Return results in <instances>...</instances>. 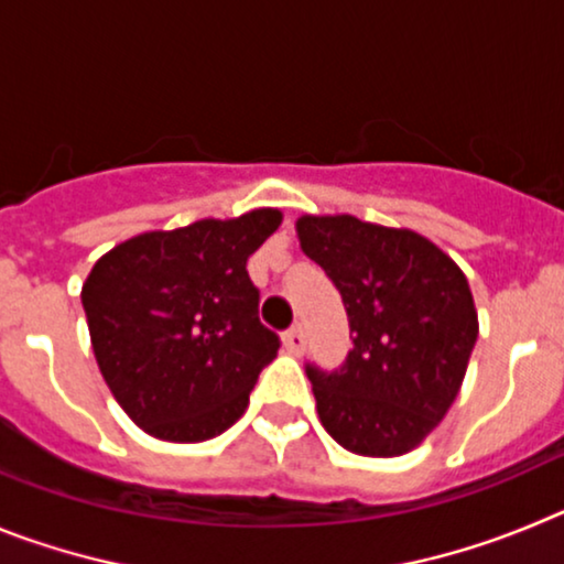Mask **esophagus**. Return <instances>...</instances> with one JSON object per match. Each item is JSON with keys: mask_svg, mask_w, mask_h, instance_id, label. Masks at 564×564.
Wrapping results in <instances>:
<instances>
[{"mask_svg": "<svg viewBox=\"0 0 564 564\" xmlns=\"http://www.w3.org/2000/svg\"><path fill=\"white\" fill-rule=\"evenodd\" d=\"M282 341H285L291 356H302V350H305V330H302V325H293L291 330L282 336Z\"/></svg>", "mask_w": 564, "mask_h": 564, "instance_id": "1", "label": "esophagus"}]
</instances>
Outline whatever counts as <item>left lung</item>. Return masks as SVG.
<instances>
[{"label": "left lung", "instance_id": "1", "mask_svg": "<svg viewBox=\"0 0 564 564\" xmlns=\"http://www.w3.org/2000/svg\"><path fill=\"white\" fill-rule=\"evenodd\" d=\"M296 234L341 293L352 333L338 370L307 364L318 421L347 452L406 455L446 417L475 350L466 273L421 234L352 214H305Z\"/></svg>", "mask_w": 564, "mask_h": 564}]
</instances>
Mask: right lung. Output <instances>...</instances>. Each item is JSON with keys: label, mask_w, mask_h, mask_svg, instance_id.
Listing matches in <instances>:
<instances>
[{"label": "right lung", "mask_w": 564, "mask_h": 564, "mask_svg": "<svg viewBox=\"0 0 564 564\" xmlns=\"http://www.w3.org/2000/svg\"><path fill=\"white\" fill-rule=\"evenodd\" d=\"M279 223V208H253L147 231L93 265L82 305L98 370L147 435L200 443L242 417L279 350L246 265Z\"/></svg>", "instance_id": "right-lung-1"}]
</instances>
